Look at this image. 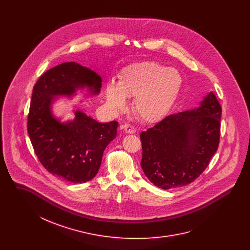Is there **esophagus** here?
I'll list each match as a JSON object with an SVG mask.
<instances>
[{
	"instance_id": "34e87169",
	"label": "esophagus",
	"mask_w": 250,
	"mask_h": 250,
	"mask_svg": "<svg viewBox=\"0 0 250 250\" xmlns=\"http://www.w3.org/2000/svg\"><path fill=\"white\" fill-rule=\"evenodd\" d=\"M124 129H125V131L126 133H128V134H134V133H136L135 127L130 125H128V124H125V125H124Z\"/></svg>"
}]
</instances>
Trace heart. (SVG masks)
Masks as SVG:
<instances>
[{"label": "heart", "mask_w": 250, "mask_h": 250, "mask_svg": "<svg viewBox=\"0 0 250 250\" xmlns=\"http://www.w3.org/2000/svg\"><path fill=\"white\" fill-rule=\"evenodd\" d=\"M183 83V76L175 68L155 62L134 63L121 72L118 83H107V105L122 111L127 107L125 96L134 97L133 109L138 117L155 123L165 118L175 105Z\"/></svg>", "instance_id": "b5f03b06"}]
</instances>
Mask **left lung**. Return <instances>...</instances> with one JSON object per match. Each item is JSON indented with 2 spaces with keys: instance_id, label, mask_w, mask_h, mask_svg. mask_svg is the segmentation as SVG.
Returning a JSON list of instances; mask_svg holds the SVG:
<instances>
[{
  "instance_id": "1",
  "label": "left lung",
  "mask_w": 250,
  "mask_h": 250,
  "mask_svg": "<svg viewBox=\"0 0 250 250\" xmlns=\"http://www.w3.org/2000/svg\"><path fill=\"white\" fill-rule=\"evenodd\" d=\"M222 108L213 92L200 107L171 114L141 133L146 177L162 189L194 182L215 154L220 138Z\"/></svg>"
}]
</instances>
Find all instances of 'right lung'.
Listing matches in <instances>:
<instances>
[{"mask_svg": "<svg viewBox=\"0 0 250 250\" xmlns=\"http://www.w3.org/2000/svg\"><path fill=\"white\" fill-rule=\"evenodd\" d=\"M87 87L98 95L101 78L75 62H63L45 72L34 86L27 129L40 163L51 174L74 184L95 177L104 150L116 138L118 123H98L76 110L66 123L56 119L51 105L57 96H72Z\"/></svg>", "mask_w": 250, "mask_h": 250, "instance_id": "add662e5", "label": "right lung"}]
</instances>
